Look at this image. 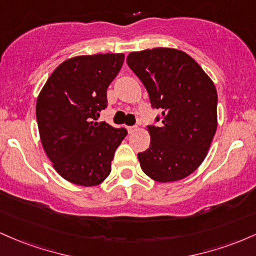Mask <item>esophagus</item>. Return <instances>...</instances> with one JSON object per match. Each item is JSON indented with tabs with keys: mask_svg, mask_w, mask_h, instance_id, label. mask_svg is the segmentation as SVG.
<instances>
[{
	"mask_svg": "<svg viewBox=\"0 0 256 256\" xmlns=\"http://www.w3.org/2000/svg\"><path fill=\"white\" fill-rule=\"evenodd\" d=\"M127 130H128L129 134H132L133 132L136 130V127H127Z\"/></svg>",
	"mask_w": 256,
	"mask_h": 256,
	"instance_id": "1",
	"label": "esophagus"
}]
</instances>
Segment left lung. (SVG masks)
Listing matches in <instances>:
<instances>
[{
  "label": "left lung",
  "instance_id": "obj_1",
  "mask_svg": "<svg viewBox=\"0 0 256 256\" xmlns=\"http://www.w3.org/2000/svg\"><path fill=\"white\" fill-rule=\"evenodd\" d=\"M127 64L145 86L152 108L162 111L160 127H148L150 148L138 154L142 172L158 182L188 176L204 160L216 132L214 82L196 60L174 48L132 52Z\"/></svg>",
  "mask_w": 256,
  "mask_h": 256
}]
</instances>
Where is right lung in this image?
Listing matches in <instances>:
<instances>
[{
    "label": "right lung",
    "mask_w": 256,
    "mask_h": 256,
    "mask_svg": "<svg viewBox=\"0 0 256 256\" xmlns=\"http://www.w3.org/2000/svg\"><path fill=\"white\" fill-rule=\"evenodd\" d=\"M124 54L78 56L52 72L36 102V118L46 154L60 176L80 186L102 184L127 136L124 128L98 122L108 106L106 90Z\"/></svg>",
    "instance_id": "1"
}]
</instances>
